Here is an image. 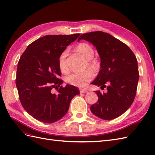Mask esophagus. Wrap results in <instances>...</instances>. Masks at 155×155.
Instances as JSON below:
<instances>
[{
  "instance_id": "obj_1",
  "label": "esophagus",
  "mask_w": 155,
  "mask_h": 155,
  "mask_svg": "<svg viewBox=\"0 0 155 155\" xmlns=\"http://www.w3.org/2000/svg\"><path fill=\"white\" fill-rule=\"evenodd\" d=\"M80 92L81 93H86V92H88V90H87L86 89H81Z\"/></svg>"
}]
</instances>
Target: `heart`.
I'll use <instances>...</instances> for the list:
<instances>
[{"mask_svg":"<svg viewBox=\"0 0 155 155\" xmlns=\"http://www.w3.org/2000/svg\"><path fill=\"white\" fill-rule=\"evenodd\" d=\"M77 50L82 54L86 59H88V66L91 69H87L82 73H73L68 75L65 78L67 82L69 84L78 86L84 87L88 82L92 80L94 77L93 71H97L100 67V63L96 59H94V50L92 46L88 43L81 42L79 43L77 46ZM69 51L67 49L63 50L59 55L58 59V65L59 69L61 72L65 73L67 71V65L66 58L68 55Z\"/></svg>","mask_w":155,"mask_h":155,"instance_id":"obj_1","label":"heart"}]
</instances>
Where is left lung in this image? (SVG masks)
<instances>
[{"instance_id":"obj_1","label":"left lung","mask_w":155,"mask_h":155,"mask_svg":"<svg viewBox=\"0 0 155 155\" xmlns=\"http://www.w3.org/2000/svg\"><path fill=\"white\" fill-rule=\"evenodd\" d=\"M82 39L96 48L101 59V70L91 84L107 90L105 93L95 92L98 101L90 107V110L104 120H113L125 113L136 97L140 77L137 59L126 44L107 33H84L78 41Z\"/></svg>"}]
</instances>
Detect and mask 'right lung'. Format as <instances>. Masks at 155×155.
Listing matches in <instances>:
<instances>
[{"label": "right lung", "instance_id": "obj_1", "mask_svg": "<svg viewBox=\"0 0 155 155\" xmlns=\"http://www.w3.org/2000/svg\"><path fill=\"white\" fill-rule=\"evenodd\" d=\"M81 34L46 35L27 46L18 63L15 84L23 107L42 122L53 123L68 111L72 99L79 94L73 85L62 87L59 55ZM55 88L57 94L51 90Z\"/></svg>", "mask_w": 155, "mask_h": 155}]
</instances>
